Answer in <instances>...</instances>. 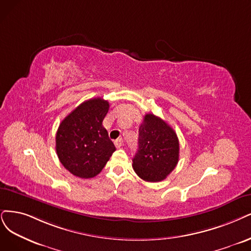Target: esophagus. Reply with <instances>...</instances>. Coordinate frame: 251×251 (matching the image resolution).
Masks as SVG:
<instances>
[{
    "label": "esophagus",
    "mask_w": 251,
    "mask_h": 251,
    "mask_svg": "<svg viewBox=\"0 0 251 251\" xmlns=\"http://www.w3.org/2000/svg\"><path fill=\"white\" fill-rule=\"evenodd\" d=\"M115 146L117 147V148H121V147H122L123 146V140H122V138H118V140H116L115 141Z\"/></svg>",
    "instance_id": "1"
}]
</instances>
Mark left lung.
<instances>
[{"label": "left lung", "mask_w": 251, "mask_h": 251, "mask_svg": "<svg viewBox=\"0 0 251 251\" xmlns=\"http://www.w3.org/2000/svg\"><path fill=\"white\" fill-rule=\"evenodd\" d=\"M179 150L174 129L159 117L147 114L138 129V150L132 168L141 179L160 182L177 166Z\"/></svg>", "instance_id": "8db88e82"}]
</instances>
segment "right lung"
<instances>
[{
    "label": "right lung",
    "instance_id": "add662e5",
    "mask_svg": "<svg viewBox=\"0 0 251 251\" xmlns=\"http://www.w3.org/2000/svg\"><path fill=\"white\" fill-rule=\"evenodd\" d=\"M108 108V101L104 99H89L73 109L58 128L55 151L59 160L78 178L95 177L116 151L102 126Z\"/></svg>",
    "mask_w": 251,
    "mask_h": 251
}]
</instances>
